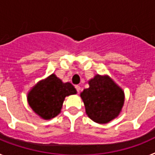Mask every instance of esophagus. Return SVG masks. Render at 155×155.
<instances>
[{
	"instance_id": "1",
	"label": "esophagus",
	"mask_w": 155,
	"mask_h": 155,
	"mask_svg": "<svg viewBox=\"0 0 155 155\" xmlns=\"http://www.w3.org/2000/svg\"><path fill=\"white\" fill-rule=\"evenodd\" d=\"M75 87H76L77 91H78V93H80L81 90V87H80V86H78V85H76V86H75Z\"/></svg>"
}]
</instances>
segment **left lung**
<instances>
[{
  "mask_svg": "<svg viewBox=\"0 0 155 155\" xmlns=\"http://www.w3.org/2000/svg\"><path fill=\"white\" fill-rule=\"evenodd\" d=\"M89 87L81 92L87 116L97 124H108L121 113L125 102L124 90L109 75L96 74Z\"/></svg>",
  "mask_w": 155,
  "mask_h": 155,
  "instance_id": "1",
  "label": "left lung"
}]
</instances>
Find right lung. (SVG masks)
<instances>
[{"label": "right lung", "instance_id": "right-lung-1", "mask_svg": "<svg viewBox=\"0 0 155 155\" xmlns=\"http://www.w3.org/2000/svg\"><path fill=\"white\" fill-rule=\"evenodd\" d=\"M77 94L70 82L64 83L52 74L39 81L27 94V101L34 113L43 120H50L61 113L65 97Z\"/></svg>", "mask_w": 155, "mask_h": 155}]
</instances>
